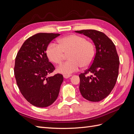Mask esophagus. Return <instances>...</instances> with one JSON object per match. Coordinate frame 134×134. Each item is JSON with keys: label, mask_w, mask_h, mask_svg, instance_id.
<instances>
[{"label": "esophagus", "mask_w": 134, "mask_h": 134, "mask_svg": "<svg viewBox=\"0 0 134 134\" xmlns=\"http://www.w3.org/2000/svg\"><path fill=\"white\" fill-rule=\"evenodd\" d=\"M71 76V75H66V74H64V75H63L64 78L65 79H68V78H70V77Z\"/></svg>", "instance_id": "34e87169"}]
</instances>
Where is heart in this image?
Returning <instances> with one entry per match:
<instances>
[{
    "mask_svg": "<svg viewBox=\"0 0 134 134\" xmlns=\"http://www.w3.org/2000/svg\"><path fill=\"white\" fill-rule=\"evenodd\" d=\"M59 44L50 43L46 54L48 58L55 64H60L63 60L65 53H68L69 60L57 68L59 73L68 75L78 71L82 66L87 67L92 63L95 56L93 44L83 36L70 35L60 38Z\"/></svg>",
    "mask_w": 134,
    "mask_h": 134,
    "instance_id": "1",
    "label": "heart"
}]
</instances>
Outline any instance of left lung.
<instances>
[{
	"label": "left lung",
	"instance_id": "obj_1",
	"mask_svg": "<svg viewBox=\"0 0 134 134\" xmlns=\"http://www.w3.org/2000/svg\"><path fill=\"white\" fill-rule=\"evenodd\" d=\"M75 32L90 38L96 50L91 66L79 75L80 92L85 99L99 102L109 94L118 77L120 62L115 45L102 32L94 30ZM88 73L92 75L87 76Z\"/></svg>",
	"mask_w": 134,
	"mask_h": 134
}]
</instances>
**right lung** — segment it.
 <instances>
[{
    "label": "right lung",
    "instance_id": "right-lung-1",
    "mask_svg": "<svg viewBox=\"0 0 134 134\" xmlns=\"http://www.w3.org/2000/svg\"><path fill=\"white\" fill-rule=\"evenodd\" d=\"M59 34L38 33L27 39L17 53L14 69L19 91L31 104L50 106L57 99L63 76H48L55 70L46 55L48 44Z\"/></svg>",
    "mask_w": 134,
    "mask_h": 134
}]
</instances>
